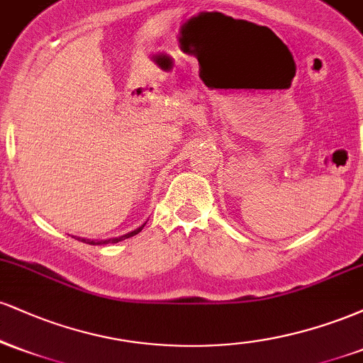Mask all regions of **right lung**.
I'll return each mask as SVG.
<instances>
[{"mask_svg": "<svg viewBox=\"0 0 363 363\" xmlns=\"http://www.w3.org/2000/svg\"><path fill=\"white\" fill-rule=\"evenodd\" d=\"M143 227H145V225H141L140 228H136V230L129 232V234H126V235H121V237H118V239H107V240H89V239H82V242L90 244V245H99V244H116V242H119V240L129 239V237H133V235L140 234V232L143 230Z\"/></svg>", "mask_w": 363, "mask_h": 363, "instance_id": "obj_1", "label": "right lung"}]
</instances>
